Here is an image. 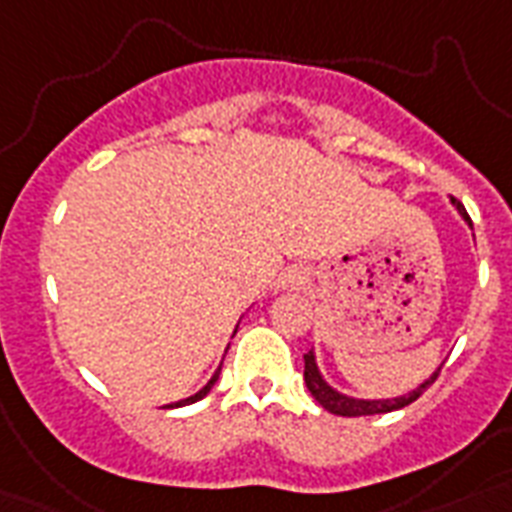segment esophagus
Segmentation results:
<instances>
[{
    "label": "esophagus",
    "mask_w": 512,
    "mask_h": 512,
    "mask_svg": "<svg viewBox=\"0 0 512 512\" xmlns=\"http://www.w3.org/2000/svg\"><path fill=\"white\" fill-rule=\"evenodd\" d=\"M305 281H308V276H305L303 268H289V271L284 273V284H287V287H303Z\"/></svg>",
    "instance_id": "obj_1"
}]
</instances>
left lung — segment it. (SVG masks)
Segmentation results:
<instances>
[{"label":"left lung","instance_id":"left-lung-1","mask_svg":"<svg viewBox=\"0 0 512 512\" xmlns=\"http://www.w3.org/2000/svg\"><path fill=\"white\" fill-rule=\"evenodd\" d=\"M454 201V199H452ZM457 204V209L462 212V217L470 223L468 212L462 209L460 201H454ZM305 385H308V390H311V396L319 401L327 412L332 414H340V417H366V414H385V412H396V409H404V406H409L412 401H417V398L425 393V390L433 385V382L438 380V374H441V366H438L436 372H433V377L430 380H425L417 390H412L409 396H401V398H388V401H358V398H350V396H342V393H337V390H332L327 385V382L321 380L319 369H316V358H313V350H308L305 353Z\"/></svg>","mask_w":512,"mask_h":512}]
</instances>
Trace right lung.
Listing matches in <instances>:
<instances>
[{"mask_svg":"<svg viewBox=\"0 0 512 512\" xmlns=\"http://www.w3.org/2000/svg\"><path fill=\"white\" fill-rule=\"evenodd\" d=\"M217 377H220V369H217V372L212 374V380H209L207 385H204V388H201L199 393H196V396L185 398V401H177V404H172V406H185V404H193V401H199V398H204L209 393V390H212V385H215V382H217Z\"/></svg>","mask_w":512,"mask_h":512,"instance_id":"obj_1","label":"right lung"}]
</instances>
